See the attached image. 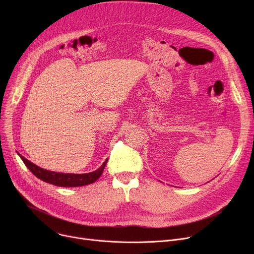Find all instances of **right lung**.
Listing matches in <instances>:
<instances>
[{"label":"right lung","mask_w":254,"mask_h":254,"mask_svg":"<svg viewBox=\"0 0 254 254\" xmlns=\"http://www.w3.org/2000/svg\"><path fill=\"white\" fill-rule=\"evenodd\" d=\"M20 157L24 165L29 168V170L37 178L53 185L63 186V188H76V186H83L97 181L102 175L107 161H108V159H106L104 164L98 170L90 173H86V174H68V173L64 174V173H58L42 169L30 162L29 159H26L25 157L21 155Z\"/></svg>","instance_id":"1"}]
</instances>
